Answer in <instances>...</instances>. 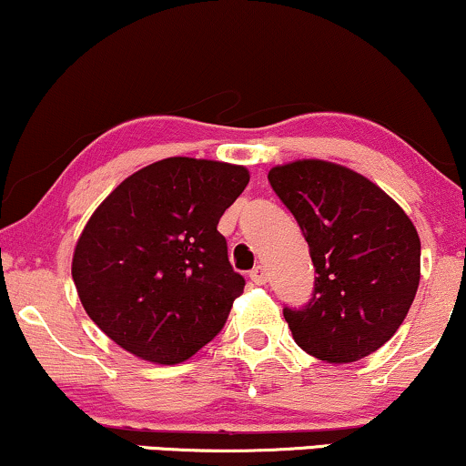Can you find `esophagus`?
Masks as SVG:
<instances>
[{
	"instance_id": "esophagus-1",
	"label": "esophagus",
	"mask_w": 466,
	"mask_h": 466,
	"mask_svg": "<svg viewBox=\"0 0 466 466\" xmlns=\"http://www.w3.org/2000/svg\"><path fill=\"white\" fill-rule=\"evenodd\" d=\"M249 279H251V282H254V284H267V268L260 267V265L254 267V268H251V271H249Z\"/></svg>"
}]
</instances>
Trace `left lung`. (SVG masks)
<instances>
[{"label": "left lung", "instance_id": "obj_1", "mask_svg": "<svg viewBox=\"0 0 466 466\" xmlns=\"http://www.w3.org/2000/svg\"><path fill=\"white\" fill-rule=\"evenodd\" d=\"M268 182L299 223L317 273L312 299L284 308L295 343L334 364L373 354L417 295V228L378 184L343 165L295 160L273 167Z\"/></svg>", "mask_w": 466, "mask_h": 466}]
</instances>
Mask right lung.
Segmentation results:
<instances>
[{"label": "right lung", "mask_w": 466, "mask_h": 466, "mask_svg": "<svg viewBox=\"0 0 466 466\" xmlns=\"http://www.w3.org/2000/svg\"><path fill=\"white\" fill-rule=\"evenodd\" d=\"M249 184L240 165L165 158L93 212L71 276L86 315L143 360L177 364L210 343L243 293L218 218Z\"/></svg>", "instance_id": "add662e5"}]
</instances>
